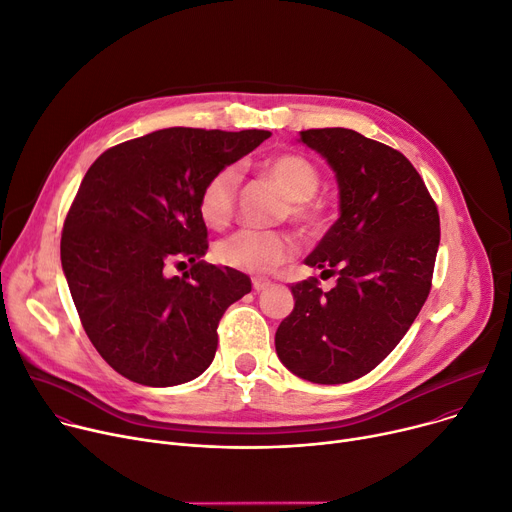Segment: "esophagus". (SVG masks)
<instances>
[{
	"label": "esophagus",
	"instance_id": "1",
	"mask_svg": "<svg viewBox=\"0 0 512 512\" xmlns=\"http://www.w3.org/2000/svg\"><path fill=\"white\" fill-rule=\"evenodd\" d=\"M269 286H271L269 280H265V278H253V290H255V292H263V290H267Z\"/></svg>",
	"mask_w": 512,
	"mask_h": 512
}]
</instances>
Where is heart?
Listing matches in <instances>:
<instances>
[{"label":"heart","mask_w":512,"mask_h":512,"mask_svg":"<svg viewBox=\"0 0 512 512\" xmlns=\"http://www.w3.org/2000/svg\"><path fill=\"white\" fill-rule=\"evenodd\" d=\"M261 173L274 181L288 197V216L300 226H315L319 222V208L311 199L321 175L317 166L300 154H278L261 164ZM241 185V173L236 166H224L203 183L199 193V214L208 226L224 228L230 224L236 210V195ZM296 253L294 238L286 232L238 230L216 249V257L230 269L245 274H269Z\"/></svg>","instance_id":"obj_1"}]
</instances>
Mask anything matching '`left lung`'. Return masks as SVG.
I'll return each mask as SVG.
<instances>
[{"label": "left lung", "mask_w": 512, "mask_h": 512, "mask_svg": "<svg viewBox=\"0 0 512 512\" xmlns=\"http://www.w3.org/2000/svg\"><path fill=\"white\" fill-rule=\"evenodd\" d=\"M300 140L337 175L342 216L306 257L337 284H292L294 311L276 331V352L300 379L350 383L393 352L424 306L438 208L414 164L387 144L346 127L304 129Z\"/></svg>", "instance_id": "left-lung-1"}]
</instances>
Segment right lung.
<instances>
[{
	"label": "right lung",
	"mask_w": 512,
	"mask_h": 512,
	"mask_svg": "<svg viewBox=\"0 0 512 512\" xmlns=\"http://www.w3.org/2000/svg\"><path fill=\"white\" fill-rule=\"evenodd\" d=\"M269 131L168 127L102 152L65 214L61 265L82 327L105 362L148 387L187 383L218 348V323L251 292L241 271L199 261V193ZM192 267L168 277L170 262Z\"/></svg>",
	"instance_id": "1"
}]
</instances>
